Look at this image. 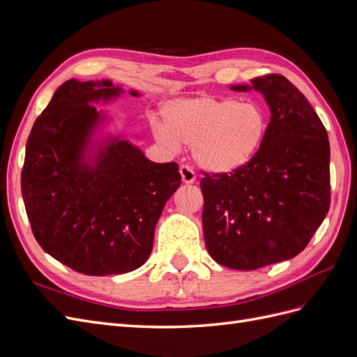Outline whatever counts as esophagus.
Returning a JSON list of instances; mask_svg holds the SVG:
<instances>
[{"label": "esophagus", "mask_w": 357, "mask_h": 357, "mask_svg": "<svg viewBox=\"0 0 357 357\" xmlns=\"http://www.w3.org/2000/svg\"><path fill=\"white\" fill-rule=\"evenodd\" d=\"M180 176H181V181L183 183H193L195 181V178H197V176H195V171H193L189 165H181L180 167Z\"/></svg>", "instance_id": "34e87169"}]
</instances>
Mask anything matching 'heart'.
<instances>
[{"instance_id":"obj_1","label":"heart","mask_w":357,"mask_h":357,"mask_svg":"<svg viewBox=\"0 0 357 357\" xmlns=\"http://www.w3.org/2000/svg\"><path fill=\"white\" fill-rule=\"evenodd\" d=\"M165 123H153L159 144L176 150L193 146L198 165L213 174H231L245 167L261 147L266 117L253 102L198 96L164 109Z\"/></svg>"}]
</instances>
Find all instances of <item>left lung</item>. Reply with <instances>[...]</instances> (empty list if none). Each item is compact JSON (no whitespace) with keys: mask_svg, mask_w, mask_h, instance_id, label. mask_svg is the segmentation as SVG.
<instances>
[{"mask_svg":"<svg viewBox=\"0 0 357 357\" xmlns=\"http://www.w3.org/2000/svg\"><path fill=\"white\" fill-rule=\"evenodd\" d=\"M252 83L271 110L261 147L231 174L201 171L199 183L207 250L218 264L243 271L299 255L331 205V149L317 113L282 74Z\"/></svg>","mask_w":357,"mask_h":357,"instance_id":"8db88e82","label":"left lung"}]
</instances>
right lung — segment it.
Wrapping results in <instances>:
<instances>
[{"instance_id":"1","label":"right lung","mask_w":357,"mask_h":357,"mask_svg":"<svg viewBox=\"0 0 357 357\" xmlns=\"http://www.w3.org/2000/svg\"><path fill=\"white\" fill-rule=\"evenodd\" d=\"M119 92L109 80L66 82L26 143L20 185L32 234L43 250L86 275L142 266L164 205L181 183L176 162L156 164L123 139L101 150L95 167L83 164L100 119L89 101Z\"/></svg>"}]
</instances>
